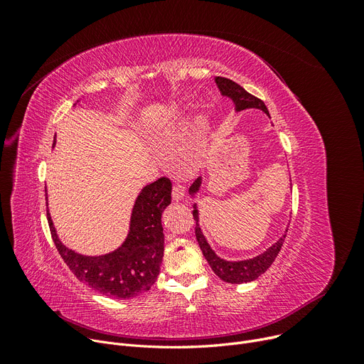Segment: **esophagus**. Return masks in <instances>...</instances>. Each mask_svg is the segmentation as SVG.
I'll use <instances>...</instances> for the list:
<instances>
[{"label":"esophagus","mask_w":364,"mask_h":364,"mask_svg":"<svg viewBox=\"0 0 364 364\" xmlns=\"http://www.w3.org/2000/svg\"><path fill=\"white\" fill-rule=\"evenodd\" d=\"M184 198V187L178 183L174 184V187H172V199L174 200H181Z\"/></svg>","instance_id":"obj_1"}]
</instances>
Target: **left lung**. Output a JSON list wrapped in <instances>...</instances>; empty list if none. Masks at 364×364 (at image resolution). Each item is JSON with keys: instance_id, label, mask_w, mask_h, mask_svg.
Returning <instances> with one entry per match:
<instances>
[{"instance_id": "1", "label": "left lung", "mask_w": 364, "mask_h": 364, "mask_svg": "<svg viewBox=\"0 0 364 364\" xmlns=\"http://www.w3.org/2000/svg\"><path fill=\"white\" fill-rule=\"evenodd\" d=\"M215 84L220 90V92L225 97H230L236 106V112L245 110V109H259L262 112H265L269 114V110H267V106L264 105L262 100H259L255 95L247 92L243 87H240L239 84H236L232 80L223 78V76H215ZM270 117V114H269ZM200 184H202V177L196 178V181L190 186L188 193L195 196L199 190H200ZM193 217L196 220V239L198 243L200 246V250L203 252V257L206 258L208 264L211 265L213 272L224 282L227 283H247L252 282L255 279H258L262 273L267 272V269L273 264V261L276 259V257L280 252V247L284 242L286 235H283L274 245H272L269 250L264 251L262 254H259L258 257L250 258V259H243V261H225L223 258H220L209 246L206 237L202 233V228L199 225V213L196 203L193 205Z\"/></svg>"}]
</instances>
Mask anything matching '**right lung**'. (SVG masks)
I'll return each instance as SVG.
<instances>
[{"label":"right lung","mask_w":364,"mask_h":364,"mask_svg":"<svg viewBox=\"0 0 364 364\" xmlns=\"http://www.w3.org/2000/svg\"><path fill=\"white\" fill-rule=\"evenodd\" d=\"M169 178L147 184L134 203L125 242L106 255L87 257L65 246L47 211L53 242L60 257L76 276L109 298L128 299L147 292L156 282L164 257L162 213L171 203Z\"/></svg>","instance_id":"obj_1"}]
</instances>
